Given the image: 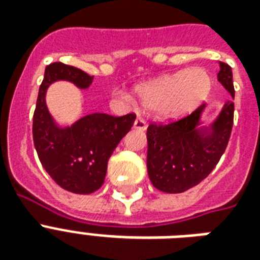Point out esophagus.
<instances>
[{"label":"esophagus","instance_id":"obj_1","mask_svg":"<svg viewBox=\"0 0 260 260\" xmlns=\"http://www.w3.org/2000/svg\"><path fill=\"white\" fill-rule=\"evenodd\" d=\"M135 128L139 131H146L147 129V122L146 120L143 117H138L136 118V121H135Z\"/></svg>","mask_w":260,"mask_h":260}]
</instances>
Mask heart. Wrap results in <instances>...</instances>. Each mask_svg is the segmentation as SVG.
I'll use <instances>...</instances> for the list:
<instances>
[{
    "mask_svg": "<svg viewBox=\"0 0 260 260\" xmlns=\"http://www.w3.org/2000/svg\"><path fill=\"white\" fill-rule=\"evenodd\" d=\"M210 77L202 69L182 70L165 75L135 89L139 101L162 117H178L189 112L208 95Z\"/></svg>",
    "mask_w": 260,
    "mask_h": 260,
    "instance_id": "b5f03b06",
    "label": "heart"
}]
</instances>
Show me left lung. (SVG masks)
I'll list each match as a JSON object with an SVG mask.
<instances>
[{
  "label": "left lung",
  "instance_id": "obj_1",
  "mask_svg": "<svg viewBox=\"0 0 260 260\" xmlns=\"http://www.w3.org/2000/svg\"><path fill=\"white\" fill-rule=\"evenodd\" d=\"M218 82L235 97L232 69L220 62ZM205 104L185 117L151 122L147 128V169L151 183L165 193H182L205 179L224 154L234 125L235 105L226 101L213 124V132L196 129Z\"/></svg>",
  "mask_w": 260,
  "mask_h": 260
}]
</instances>
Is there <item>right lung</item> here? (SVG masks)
<instances>
[{
    "mask_svg": "<svg viewBox=\"0 0 260 260\" xmlns=\"http://www.w3.org/2000/svg\"><path fill=\"white\" fill-rule=\"evenodd\" d=\"M58 79L86 89L93 77L62 62L46 67L34 113V144L43 167L64 190L77 194L94 193L104 185L108 160L134 125L136 114L114 117L93 113L70 128L55 126L46 105V90Z\"/></svg>",
    "mask_w": 260,
    "mask_h": 260,
    "instance_id": "add662e5",
    "label": "right lung"
}]
</instances>
